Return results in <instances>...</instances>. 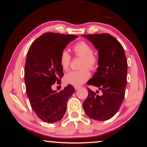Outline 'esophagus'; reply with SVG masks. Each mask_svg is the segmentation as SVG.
<instances>
[{"instance_id": "1", "label": "esophagus", "mask_w": 147, "mask_h": 147, "mask_svg": "<svg viewBox=\"0 0 147 147\" xmlns=\"http://www.w3.org/2000/svg\"><path fill=\"white\" fill-rule=\"evenodd\" d=\"M74 89H75V90H77V89H78L80 88V86H74Z\"/></svg>"}]
</instances>
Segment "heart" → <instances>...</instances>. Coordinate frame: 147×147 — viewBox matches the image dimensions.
<instances>
[{
  "mask_svg": "<svg viewBox=\"0 0 147 147\" xmlns=\"http://www.w3.org/2000/svg\"><path fill=\"white\" fill-rule=\"evenodd\" d=\"M73 51L76 56L82 57L80 67L77 71H71L64 76V82L67 84L75 86H80L88 80L90 77L89 68L91 70L98 66V58L93 54V49L88 42L81 41L74 45ZM71 55L67 50H63L59 56V63L63 70H67L71 63Z\"/></svg>",
  "mask_w": 147,
  "mask_h": 147,
  "instance_id": "obj_1",
  "label": "heart"
}]
</instances>
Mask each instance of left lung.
Segmentation results:
<instances>
[{
    "mask_svg": "<svg viewBox=\"0 0 147 147\" xmlns=\"http://www.w3.org/2000/svg\"><path fill=\"white\" fill-rule=\"evenodd\" d=\"M82 36L93 44L98 53V67L87 84L97 87L102 92V95H98L88 89L83 108L89 118L99 121L108 120L117 112L124 100L127 82V59L123 46L111 35Z\"/></svg>",
    "mask_w": 147,
    "mask_h": 147,
    "instance_id": "1",
    "label": "left lung"
}]
</instances>
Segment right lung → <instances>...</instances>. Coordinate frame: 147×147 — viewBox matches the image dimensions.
Listing matches in <instances>:
<instances>
[{
  "instance_id": "1",
  "label": "right lung",
  "mask_w": 147,
  "mask_h": 147,
  "mask_svg": "<svg viewBox=\"0 0 147 147\" xmlns=\"http://www.w3.org/2000/svg\"><path fill=\"white\" fill-rule=\"evenodd\" d=\"M77 36L48 32L36 39L26 55L24 82L26 94L36 115L47 123L63 118L69 98L74 92L69 85L58 93L52 86L60 83L63 75L59 56L67 45Z\"/></svg>"
}]
</instances>
